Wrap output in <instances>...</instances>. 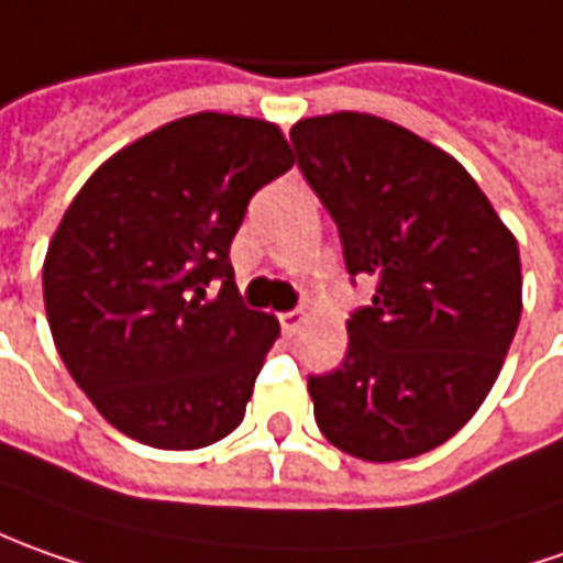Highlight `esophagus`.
Instances as JSON below:
<instances>
[{
  "label": "esophagus",
  "mask_w": 563,
  "mask_h": 563,
  "mask_svg": "<svg viewBox=\"0 0 563 563\" xmlns=\"http://www.w3.org/2000/svg\"><path fill=\"white\" fill-rule=\"evenodd\" d=\"M299 323H301V311H283L280 314V327H283V333H296L299 330Z\"/></svg>",
  "instance_id": "34e87169"
}]
</instances>
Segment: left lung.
<instances>
[{
    "instance_id": "1",
    "label": "left lung",
    "mask_w": 563,
    "mask_h": 563,
    "mask_svg": "<svg viewBox=\"0 0 563 563\" xmlns=\"http://www.w3.org/2000/svg\"><path fill=\"white\" fill-rule=\"evenodd\" d=\"M301 177L340 230L349 277L377 283L336 371L308 377L320 433L361 461L452 439L489 396L520 323L511 230L452 155L374 114L289 130Z\"/></svg>"
}]
</instances>
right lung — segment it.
Segmentation results:
<instances>
[{"label": "right lung", "instance_id": "obj_1", "mask_svg": "<svg viewBox=\"0 0 563 563\" xmlns=\"http://www.w3.org/2000/svg\"><path fill=\"white\" fill-rule=\"evenodd\" d=\"M289 167L280 126L202 111L121 148L74 196L43 264L46 318L124 437L189 452L243 423L280 323L243 305L230 243Z\"/></svg>", "mask_w": 563, "mask_h": 563}]
</instances>
